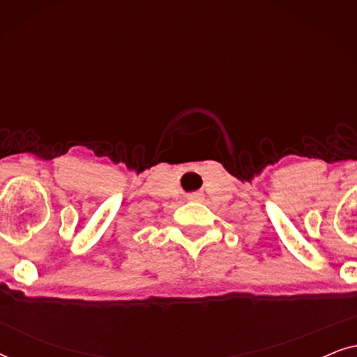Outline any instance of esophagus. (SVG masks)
Masks as SVG:
<instances>
[{
	"label": "esophagus",
	"mask_w": 357,
	"mask_h": 357,
	"mask_svg": "<svg viewBox=\"0 0 357 357\" xmlns=\"http://www.w3.org/2000/svg\"><path fill=\"white\" fill-rule=\"evenodd\" d=\"M188 199H199V195H198V193H193V195H190Z\"/></svg>",
	"instance_id": "34e87169"
}]
</instances>
